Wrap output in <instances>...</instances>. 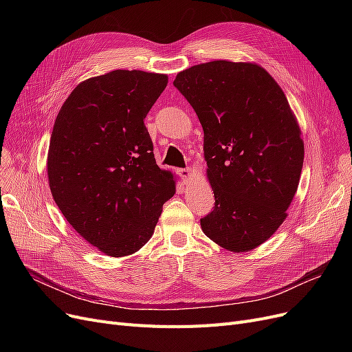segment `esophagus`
Returning <instances> with one entry per match:
<instances>
[{
	"label": "esophagus",
	"mask_w": 352,
	"mask_h": 352,
	"mask_svg": "<svg viewBox=\"0 0 352 352\" xmlns=\"http://www.w3.org/2000/svg\"><path fill=\"white\" fill-rule=\"evenodd\" d=\"M177 173H178V175L184 179V182H186V184H188V182L191 181L192 175H194L192 170H190V168H181V170H178Z\"/></svg>",
	"instance_id": "esophagus-1"
}]
</instances>
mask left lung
I'll return each mask as SVG.
<instances>
[{"label":"left lung","mask_w":352,"mask_h":352,"mask_svg":"<svg viewBox=\"0 0 352 352\" xmlns=\"http://www.w3.org/2000/svg\"><path fill=\"white\" fill-rule=\"evenodd\" d=\"M174 85L204 129L214 210L201 228L232 252L278 230L297 192L304 141L281 87L254 63L218 60L177 74Z\"/></svg>","instance_id":"obj_1"}]
</instances>
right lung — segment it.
I'll return each mask as SVG.
<instances>
[{"instance_id":"1","label":"right lung","mask_w":352,"mask_h":352,"mask_svg":"<svg viewBox=\"0 0 352 352\" xmlns=\"http://www.w3.org/2000/svg\"><path fill=\"white\" fill-rule=\"evenodd\" d=\"M165 74L116 69L72 89L55 118L47 171L55 204L85 241L126 256L154 234L175 178L161 170L144 124Z\"/></svg>"}]
</instances>
